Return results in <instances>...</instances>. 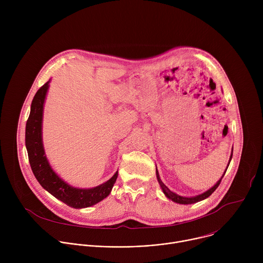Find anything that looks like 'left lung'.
Listing matches in <instances>:
<instances>
[{"mask_svg":"<svg viewBox=\"0 0 263 263\" xmlns=\"http://www.w3.org/2000/svg\"><path fill=\"white\" fill-rule=\"evenodd\" d=\"M232 155H233V146H232V152H231V156H230L228 165H227V167H226V171L223 172V175L220 177V179L211 187V189H209V190L206 191L205 193H203V194H201V195H198V196H195V197H183V196H179V195L173 193L172 191H170L168 187H167L166 185H164V183L161 181L160 176H159V173H158V171H157V167H156V177H157L158 183H159V185H160V187H161V190H162L163 194L165 195V197H166L167 199L172 200V201L175 202V203L183 204V205L195 204V203H197V202H200V201H203V200L207 199V198H208L209 196H211L212 193L217 189L219 183H220V181H221V179H222V177L224 176V174H226V172H227V168H228V166H229V164H230V161H231V159H232Z\"/></svg>","mask_w":263,"mask_h":263,"instance_id":"8db88e82","label":"left lung"}]
</instances>
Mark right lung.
<instances>
[{
	"instance_id": "obj_1",
	"label": "right lung",
	"mask_w": 263,
	"mask_h": 263,
	"mask_svg": "<svg viewBox=\"0 0 263 263\" xmlns=\"http://www.w3.org/2000/svg\"><path fill=\"white\" fill-rule=\"evenodd\" d=\"M49 80L35 93L26 124V147L32 172L44 189L69 207L80 209L96 205L109 196L119 171L106 182L92 189H78L62 180L52 168L43 143L44 105L50 86Z\"/></svg>"
}]
</instances>
